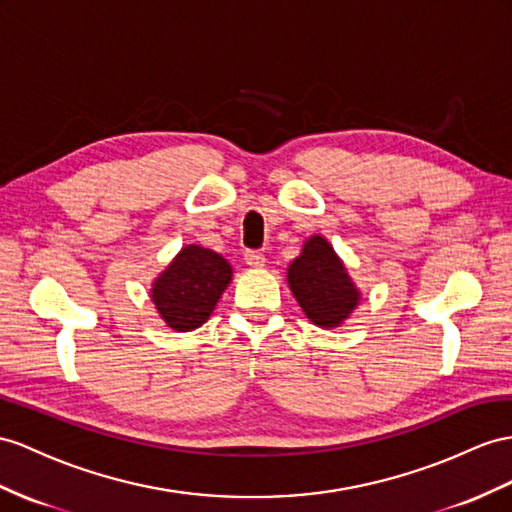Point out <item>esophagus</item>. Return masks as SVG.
Masks as SVG:
<instances>
[{
  "mask_svg": "<svg viewBox=\"0 0 512 512\" xmlns=\"http://www.w3.org/2000/svg\"><path fill=\"white\" fill-rule=\"evenodd\" d=\"M244 261H246V266H251V268L266 266V257H264V253H259V251H246Z\"/></svg>",
  "mask_w": 512,
  "mask_h": 512,
  "instance_id": "34e87169",
  "label": "esophagus"
}]
</instances>
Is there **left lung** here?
Returning a JSON list of instances; mask_svg holds the SVG:
<instances>
[{"instance_id": "8db88e82", "label": "left lung", "mask_w": 512, "mask_h": 512, "mask_svg": "<svg viewBox=\"0 0 512 512\" xmlns=\"http://www.w3.org/2000/svg\"><path fill=\"white\" fill-rule=\"evenodd\" d=\"M287 283L305 316L322 329L342 324L361 300L342 259L322 235L305 242L303 253L287 268Z\"/></svg>"}]
</instances>
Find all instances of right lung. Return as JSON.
<instances>
[{
	"mask_svg": "<svg viewBox=\"0 0 512 512\" xmlns=\"http://www.w3.org/2000/svg\"><path fill=\"white\" fill-rule=\"evenodd\" d=\"M231 274L225 257L199 244H188L155 279L151 300L170 329L194 331L214 311Z\"/></svg>",
	"mask_w": 512,
	"mask_h": 512,
	"instance_id": "obj_1",
	"label": "right lung"
}]
</instances>
